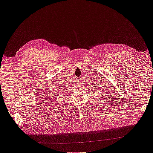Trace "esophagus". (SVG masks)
<instances>
[{
	"label": "esophagus",
	"instance_id": "1",
	"mask_svg": "<svg viewBox=\"0 0 153 153\" xmlns=\"http://www.w3.org/2000/svg\"><path fill=\"white\" fill-rule=\"evenodd\" d=\"M80 81H82V80H80Z\"/></svg>",
	"mask_w": 153,
	"mask_h": 153
}]
</instances>
